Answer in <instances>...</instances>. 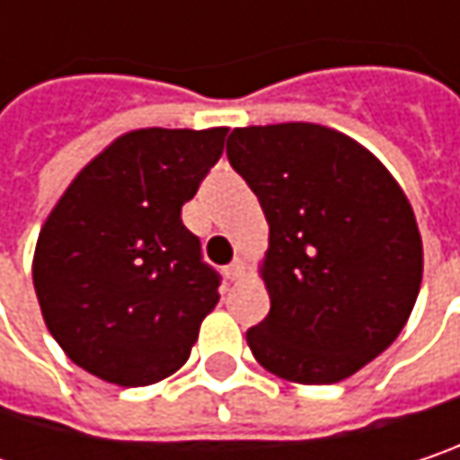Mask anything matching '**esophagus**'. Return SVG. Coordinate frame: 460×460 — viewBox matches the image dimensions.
Wrapping results in <instances>:
<instances>
[{
  "label": "esophagus",
  "mask_w": 460,
  "mask_h": 460,
  "mask_svg": "<svg viewBox=\"0 0 460 460\" xmlns=\"http://www.w3.org/2000/svg\"><path fill=\"white\" fill-rule=\"evenodd\" d=\"M225 275H227V279L241 278V275H243V261H241V259H235L233 264H227V267H225Z\"/></svg>",
  "instance_id": "obj_1"
}]
</instances>
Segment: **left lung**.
Listing matches in <instances>:
<instances>
[{
    "mask_svg": "<svg viewBox=\"0 0 460 460\" xmlns=\"http://www.w3.org/2000/svg\"><path fill=\"white\" fill-rule=\"evenodd\" d=\"M233 170L270 222V314L253 358L298 385L356 375L393 343L421 285V235L406 193L353 138L314 122L235 128Z\"/></svg>",
    "mask_w": 460,
    "mask_h": 460,
    "instance_id": "8db88e82",
    "label": "left lung"
}]
</instances>
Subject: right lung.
<instances>
[{
  "label": "right lung",
  "instance_id": "right-lung-1",
  "mask_svg": "<svg viewBox=\"0 0 460 460\" xmlns=\"http://www.w3.org/2000/svg\"><path fill=\"white\" fill-rule=\"evenodd\" d=\"M227 128L119 136L62 193L33 253L44 322L81 369L119 387L170 377L219 301V275L181 209Z\"/></svg>",
  "mask_w": 460,
  "mask_h": 460
}]
</instances>
